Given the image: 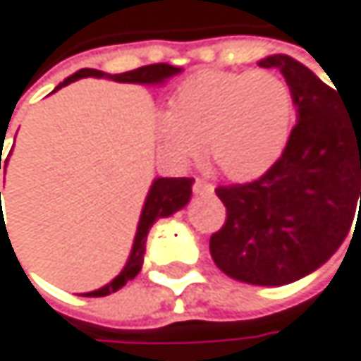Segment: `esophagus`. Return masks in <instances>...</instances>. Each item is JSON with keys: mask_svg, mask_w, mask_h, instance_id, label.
Masks as SVG:
<instances>
[{"mask_svg": "<svg viewBox=\"0 0 361 361\" xmlns=\"http://www.w3.org/2000/svg\"><path fill=\"white\" fill-rule=\"evenodd\" d=\"M192 190H195L197 195H212V192H214V186H212L209 182H205V179L197 177V179H195V184H192Z\"/></svg>", "mask_w": 361, "mask_h": 361, "instance_id": "34e87169", "label": "esophagus"}]
</instances>
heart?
I'll return each instance as SVG.
<instances>
[{
	"mask_svg": "<svg viewBox=\"0 0 361 361\" xmlns=\"http://www.w3.org/2000/svg\"><path fill=\"white\" fill-rule=\"evenodd\" d=\"M295 115V98L278 72H199L171 100L156 121L164 152L188 162L207 147L228 179L263 175L285 149Z\"/></svg>",
	"mask_w": 361,
	"mask_h": 361,
	"instance_id": "obj_1",
	"label": "heart"
}]
</instances>
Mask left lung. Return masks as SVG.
I'll return each instance as SVG.
<instances>
[{"label":"left lung","instance_id":"1","mask_svg":"<svg viewBox=\"0 0 361 361\" xmlns=\"http://www.w3.org/2000/svg\"><path fill=\"white\" fill-rule=\"evenodd\" d=\"M259 66L285 76L298 123L259 179L216 188L226 222L209 238V252L231 278L282 287L319 269L349 233L361 205V115L345 113L336 85L289 55H269Z\"/></svg>","mask_w":361,"mask_h":361}]
</instances>
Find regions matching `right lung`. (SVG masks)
<instances>
[{
  "instance_id": "add662e5",
  "label": "right lung",
  "mask_w": 361,
  "mask_h": 361,
  "mask_svg": "<svg viewBox=\"0 0 361 361\" xmlns=\"http://www.w3.org/2000/svg\"><path fill=\"white\" fill-rule=\"evenodd\" d=\"M179 72H182V68L171 66V63H152V66H143V68H137V70H130V72H121V74H104L102 70L83 68L79 72H74L72 76H68L63 83H59L55 87V92L61 90V87H66V85H70V83H74V81H79V79H87V76H96V79H111V81H117V83L162 85L166 79H171V76H175ZM8 158H10V154H8ZM192 184H195V179H190V177H156L154 179L152 186H149V192L145 197L143 209H141V218H139V224H137V233H135V242H133L130 257H128L123 269L109 282V285H104V287H100L96 291L83 293V295H87V298H104V295H111V293L119 291L126 285V282H130L141 271V267H143V255H145V242H147V233H149L152 224L158 218L173 216L175 212L186 207V203L190 201V195H192Z\"/></svg>"
}]
</instances>
